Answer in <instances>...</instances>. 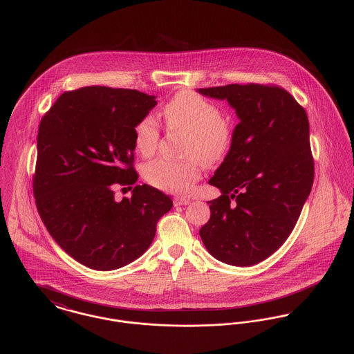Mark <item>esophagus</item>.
<instances>
[{"label": "esophagus", "instance_id": "1", "mask_svg": "<svg viewBox=\"0 0 354 354\" xmlns=\"http://www.w3.org/2000/svg\"><path fill=\"white\" fill-rule=\"evenodd\" d=\"M173 203H174V205H187L191 203V201L185 199V198H174Z\"/></svg>", "mask_w": 354, "mask_h": 354}]
</instances>
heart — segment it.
<instances>
[{
	"label": "heart",
	"instance_id": "b5f03b06",
	"mask_svg": "<svg viewBox=\"0 0 354 354\" xmlns=\"http://www.w3.org/2000/svg\"><path fill=\"white\" fill-rule=\"evenodd\" d=\"M163 115L170 129L188 133L185 156H198L204 165H215L230 151L234 132L214 102L192 91H181L166 103ZM133 135L138 152L143 156L152 155L160 138L156 117L151 113L143 115L135 125ZM201 176V163L195 158L188 160L159 158L145 167V178L149 184L178 195L191 192Z\"/></svg>",
	"mask_w": 354,
	"mask_h": 354
}]
</instances>
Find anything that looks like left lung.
<instances>
[{
  "instance_id": "left-lung-1",
  "label": "left lung",
  "mask_w": 354,
  "mask_h": 354,
  "mask_svg": "<svg viewBox=\"0 0 354 354\" xmlns=\"http://www.w3.org/2000/svg\"><path fill=\"white\" fill-rule=\"evenodd\" d=\"M226 100L240 122L230 151L208 184L222 195L209 201L201 229L207 251L232 266H252L290 236L315 176L309 122L303 106L272 84L199 88Z\"/></svg>"
}]
</instances>
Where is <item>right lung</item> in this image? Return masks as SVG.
<instances>
[{
  "mask_svg": "<svg viewBox=\"0 0 354 354\" xmlns=\"http://www.w3.org/2000/svg\"><path fill=\"white\" fill-rule=\"evenodd\" d=\"M155 104L138 90L91 86L64 93L41 120L37 208L55 243L90 268L115 270L140 257L173 207L146 184L131 199H114L115 187L139 178L133 129Z\"/></svg>",
  "mask_w": 354,
  "mask_h": 354,
  "instance_id": "1",
  "label": "right lung"
}]
</instances>
